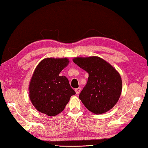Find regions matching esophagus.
<instances>
[{
	"label": "esophagus",
	"instance_id": "esophagus-1",
	"mask_svg": "<svg viewBox=\"0 0 148 148\" xmlns=\"http://www.w3.org/2000/svg\"><path fill=\"white\" fill-rule=\"evenodd\" d=\"M81 88H76L75 89V92H76V93L77 94V95H78L81 92Z\"/></svg>",
	"mask_w": 148,
	"mask_h": 148
}]
</instances>
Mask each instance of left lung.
Returning a JSON list of instances; mask_svg holds the SVG:
<instances>
[{
	"label": "left lung",
	"instance_id": "1",
	"mask_svg": "<svg viewBox=\"0 0 148 148\" xmlns=\"http://www.w3.org/2000/svg\"><path fill=\"white\" fill-rule=\"evenodd\" d=\"M73 62L89 75L79 95L84 106L99 114L112 109L118 101L122 88L121 76L116 69L98 56L77 57Z\"/></svg>",
	"mask_w": 148,
	"mask_h": 148
}]
</instances>
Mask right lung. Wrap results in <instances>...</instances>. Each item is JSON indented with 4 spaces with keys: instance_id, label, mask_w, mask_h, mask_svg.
Instances as JSON below:
<instances>
[{
    "instance_id": "add662e5",
    "label": "right lung",
    "mask_w": 148,
    "mask_h": 148,
    "mask_svg": "<svg viewBox=\"0 0 148 148\" xmlns=\"http://www.w3.org/2000/svg\"><path fill=\"white\" fill-rule=\"evenodd\" d=\"M69 62L66 58H48L37 66L30 81L29 96L37 111L49 116L57 115L76 94L67 78L59 75Z\"/></svg>"
}]
</instances>
